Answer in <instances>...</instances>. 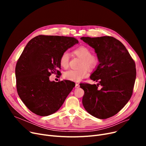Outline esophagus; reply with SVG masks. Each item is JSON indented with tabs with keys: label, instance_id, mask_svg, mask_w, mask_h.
Segmentation results:
<instances>
[{
	"label": "esophagus",
	"instance_id": "obj_1",
	"mask_svg": "<svg viewBox=\"0 0 146 146\" xmlns=\"http://www.w3.org/2000/svg\"><path fill=\"white\" fill-rule=\"evenodd\" d=\"M79 86H80V85H79V83H76V85H75V88H79Z\"/></svg>",
	"mask_w": 146,
	"mask_h": 146
}]
</instances>
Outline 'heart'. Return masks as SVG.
Returning a JSON list of instances; mask_svg holds the SVG:
<instances>
[{
	"instance_id": "heart-1",
	"label": "heart",
	"mask_w": 146,
	"mask_h": 146,
	"mask_svg": "<svg viewBox=\"0 0 146 146\" xmlns=\"http://www.w3.org/2000/svg\"><path fill=\"white\" fill-rule=\"evenodd\" d=\"M75 54L82 58L80 61V68L78 70H69L65 72L63 77L65 79L74 82H79L82 79L86 78L89 75V68H96L99 63L98 57L91 54L90 50L85 45H81L74 50ZM70 56L67 51L62 53L60 58V66L64 68H67L69 65Z\"/></svg>"
}]
</instances>
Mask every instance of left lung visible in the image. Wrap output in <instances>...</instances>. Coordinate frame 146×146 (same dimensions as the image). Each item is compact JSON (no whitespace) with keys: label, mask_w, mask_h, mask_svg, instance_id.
<instances>
[{"label":"left lung","mask_w":146,"mask_h":146,"mask_svg":"<svg viewBox=\"0 0 146 146\" xmlns=\"http://www.w3.org/2000/svg\"><path fill=\"white\" fill-rule=\"evenodd\" d=\"M80 39L95 49L99 61L90 77L98 82L97 85L80 84L85 92L83 105L92 116L108 118L123 108L131 97L136 78L135 62L123 44L112 36Z\"/></svg>","instance_id":"left-lung-1"}]
</instances>
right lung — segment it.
Segmentation results:
<instances>
[{
    "label": "right lung",
    "mask_w": 146,
    "mask_h": 146,
    "mask_svg": "<svg viewBox=\"0 0 146 146\" xmlns=\"http://www.w3.org/2000/svg\"><path fill=\"white\" fill-rule=\"evenodd\" d=\"M79 42L74 37L38 35L27 44L15 67L18 95L27 108L40 116L57 111L74 88L70 80L51 82L58 73L62 53Z\"/></svg>",
    "instance_id": "add662e5"
}]
</instances>
